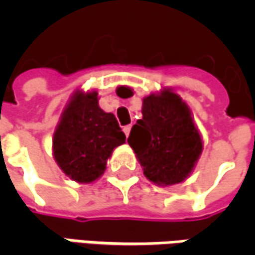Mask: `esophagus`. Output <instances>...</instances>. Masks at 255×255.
Here are the masks:
<instances>
[{
	"label": "esophagus",
	"instance_id": "esophagus-1",
	"mask_svg": "<svg viewBox=\"0 0 255 255\" xmlns=\"http://www.w3.org/2000/svg\"><path fill=\"white\" fill-rule=\"evenodd\" d=\"M123 131L126 133V136L129 135V131H131V126H126V127H123Z\"/></svg>",
	"mask_w": 255,
	"mask_h": 255
}]
</instances>
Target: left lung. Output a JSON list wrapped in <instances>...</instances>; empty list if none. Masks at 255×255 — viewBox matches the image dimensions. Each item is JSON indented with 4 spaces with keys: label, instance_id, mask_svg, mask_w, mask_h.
Instances as JSON below:
<instances>
[{
    "label": "left lung",
    "instance_id": "left-lung-1",
    "mask_svg": "<svg viewBox=\"0 0 255 255\" xmlns=\"http://www.w3.org/2000/svg\"><path fill=\"white\" fill-rule=\"evenodd\" d=\"M143 117L131 128L128 144L144 176L158 186L186 180L202 153V139L188 106L171 90L143 98Z\"/></svg>",
    "mask_w": 255,
    "mask_h": 255
}]
</instances>
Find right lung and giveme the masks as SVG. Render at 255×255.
Instances as JSON below:
<instances>
[{"instance_id": "obj_1", "label": "right lung", "mask_w": 255, "mask_h": 255, "mask_svg": "<svg viewBox=\"0 0 255 255\" xmlns=\"http://www.w3.org/2000/svg\"><path fill=\"white\" fill-rule=\"evenodd\" d=\"M126 143V135L113 113L98 105L95 91H76L61 115L53 136V154L61 171L79 183L102 176L115 147Z\"/></svg>"}]
</instances>
